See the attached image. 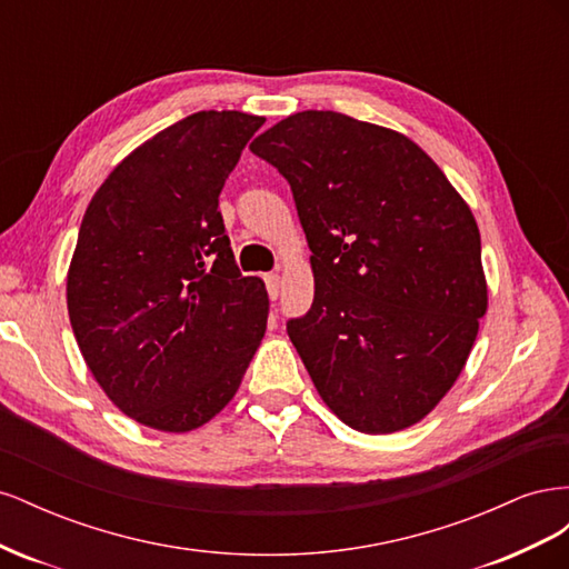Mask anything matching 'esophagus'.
I'll return each instance as SVG.
<instances>
[{"instance_id":"1","label":"esophagus","mask_w":569,"mask_h":569,"mask_svg":"<svg viewBox=\"0 0 569 569\" xmlns=\"http://www.w3.org/2000/svg\"><path fill=\"white\" fill-rule=\"evenodd\" d=\"M263 280H266L270 299H278V295H280V274L278 272H268Z\"/></svg>"}]
</instances>
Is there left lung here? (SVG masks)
<instances>
[{"instance_id":"left-lung-1","label":"left lung","mask_w":569,"mask_h":569,"mask_svg":"<svg viewBox=\"0 0 569 569\" xmlns=\"http://www.w3.org/2000/svg\"><path fill=\"white\" fill-rule=\"evenodd\" d=\"M287 178L313 251V306L287 332L335 416L391 435L437 408L487 313L470 206L406 134L301 111L249 147Z\"/></svg>"}]
</instances>
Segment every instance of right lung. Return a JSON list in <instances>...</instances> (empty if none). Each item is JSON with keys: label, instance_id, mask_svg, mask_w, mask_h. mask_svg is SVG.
Masks as SVG:
<instances>
[{"label": "right lung", "instance_id": "right-lung-1", "mask_svg": "<svg viewBox=\"0 0 569 569\" xmlns=\"http://www.w3.org/2000/svg\"><path fill=\"white\" fill-rule=\"evenodd\" d=\"M266 118L199 111L130 151L82 216L66 280L80 353L111 403L159 432H192L237 393L268 325L242 278L220 189Z\"/></svg>", "mask_w": 569, "mask_h": 569}]
</instances>
